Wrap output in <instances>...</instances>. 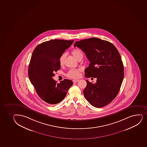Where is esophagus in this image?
Instances as JSON below:
<instances>
[{
	"label": "esophagus",
	"instance_id": "esophagus-1",
	"mask_svg": "<svg viewBox=\"0 0 147 147\" xmlns=\"http://www.w3.org/2000/svg\"><path fill=\"white\" fill-rule=\"evenodd\" d=\"M79 81V80H73V82H78Z\"/></svg>",
	"mask_w": 147,
	"mask_h": 147
}]
</instances>
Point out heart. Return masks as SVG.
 I'll return each mask as SVG.
<instances>
[{
    "label": "heart",
    "mask_w": 147,
    "mask_h": 147,
    "mask_svg": "<svg viewBox=\"0 0 147 147\" xmlns=\"http://www.w3.org/2000/svg\"><path fill=\"white\" fill-rule=\"evenodd\" d=\"M72 54L74 56L75 58H76L78 60L80 59H82L84 56L83 53L81 49H73L72 51ZM65 59V55L63 54L59 59V63L60 65H63ZM80 75V70L78 69H71L68 71V72L67 74V76L70 78L76 79L79 77Z\"/></svg>",
    "instance_id": "heart-1"
}]
</instances>
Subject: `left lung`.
<instances>
[{
	"label": "left lung",
	"mask_w": 147,
	"mask_h": 147,
	"mask_svg": "<svg viewBox=\"0 0 147 147\" xmlns=\"http://www.w3.org/2000/svg\"><path fill=\"white\" fill-rule=\"evenodd\" d=\"M74 47L82 49L90 62L85 77L97 79L95 84L86 81L84 97L95 107L106 106L117 96L123 82L124 66L119 51L108 41L94 37L77 41Z\"/></svg>",
	"instance_id": "obj_1"
}]
</instances>
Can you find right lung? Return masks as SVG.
I'll use <instances>...</instances> for the list:
<instances>
[{"instance_id":"1","label":"right lung","mask_w":147,"mask_h":147,"mask_svg":"<svg viewBox=\"0 0 147 147\" xmlns=\"http://www.w3.org/2000/svg\"><path fill=\"white\" fill-rule=\"evenodd\" d=\"M73 41L51 40L38 45L33 51L28 65V77L39 96L49 104L62 101L73 84L68 79L57 84L53 79L54 72L61 67L60 57Z\"/></svg>"}]
</instances>
